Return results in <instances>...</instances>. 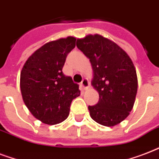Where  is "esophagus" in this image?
Returning a JSON list of instances; mask_svg holds the SVG:
<instances>
[{
    "instance_id": "34e87169",
    "label": "esophagus",
    "mask_w": 159,
    "mask_h": 159,
    "mask_svg": "<svg viewBox=\"0 0 159 159\" xmlns=\"http://www.w3.org/2000/svg\"><path fill=\"white\" fill-rule=\"evenodd\" d=\"M81 87L83 90H87L89 87V81L87 78H84L81 82Z\"/></svg>"
}]
</instances>
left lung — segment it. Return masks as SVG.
I'll return each mask as SVG.
<instances>
[{
    "label": "left lung",
    "instance_id": "1",
    "mask_svg": "<svg viewBox=\"0 0 159 159\" xmlns=\"http://www.w3.org/2000/svg\"><path fill=\"white\" fill-rule=\"evenodd\" d=\"M77 47L90 59L92 85L99 93L98 103L88 106L90 116L104 126L118 125L135 102L138 78L132 60L115 42L97 34L77 39Z\"/></svg>",
    "mask_w": 159,
    "mask_h": 159
}]
</instances>
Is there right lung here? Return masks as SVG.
Wrapping results in <instances>:
<instances>
[{
  "instance_id": "1",
  "label": "right lung",
  "mask_w": 159,
  "mask_h": 159,
  "mask_svg": "<svg viewBox=\"0 0 159 159\" xmlns=\"http://www.w3.org/2000/svg\"><path fill=\"white\" fill-rule=\"evenodd\" d=\"M76 46L68 36L46 43L31 54L20 72V91L25 106L36 119L57 125L69 116L71 102L80 96L78 85L62 72L67 53Z\"/></svg>"
}]
</instances>
